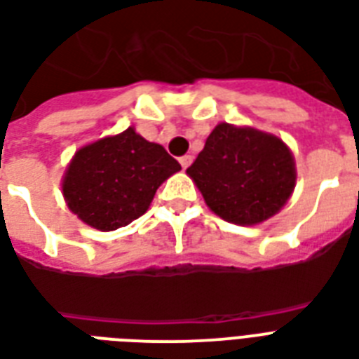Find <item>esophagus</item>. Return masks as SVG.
<instances>
[{
	"mask_svg": "<svg viewBox=\"0 0 359 359\" xmlns=\"http://www.w3.org/2000/svg\"><path fill=\"white\" fill-rule=\"evenodd\" d=\"M191 163H193V157H191V155H183V157H180V165H182L183 170H185Z\"/></svg>",
	"mask_w": 359,
	"mask_h": 359,
	"instance_id": "esophagus-1",
	"label": "esophagus"
}]
</instances>
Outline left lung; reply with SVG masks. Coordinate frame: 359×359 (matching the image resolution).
<instances>
[{
  "instance_id": "left-lung-1",
  "label": "left lung",
  "mask_w": 359,
  "mask_h": 359,
  "mask_svg": "<svg viewBox=\"0 0 359 359\" xmlns=\"http://www.w3.org/2000/svg\"><path fill=\"white\" fill-rule=\"evenodd\" d=\"M215 215L241 226L264 223L288 202L296 163L279 136L219 123L187 168Z\"/></svg>"
}]
</instances>
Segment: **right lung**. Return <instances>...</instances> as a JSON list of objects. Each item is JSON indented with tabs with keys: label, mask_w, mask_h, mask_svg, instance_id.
Instances as JSON below:
<instances>
[{
	"label": "right lung",
	"mask_w": 359,
	"mask_h": 359,
	"mask_svg": "<svg viewBox=\"0 0 359 359\" xmlns=\"http://www.w3.org/2000/svg\"><path fill=\"white\" fill-rule=\"evenodd\" d=\"M180 170L161 144L129 127L82 146L67 166L61 191L82 223L110 232L144 215L161 183Z\"/></svg>",
	"instance_id": "add662e5"
}]
</instances>
